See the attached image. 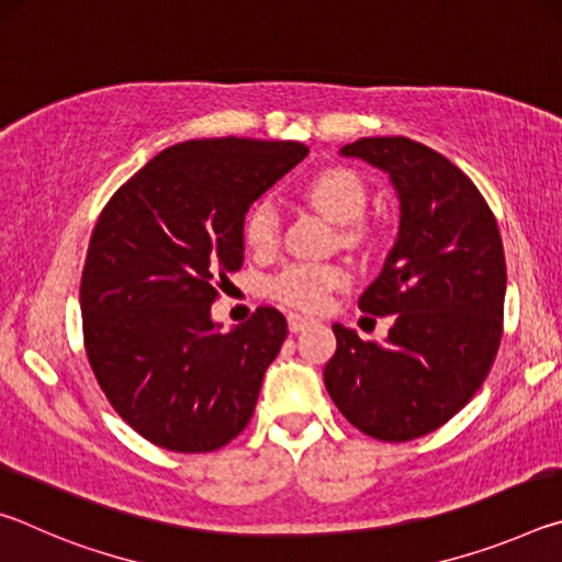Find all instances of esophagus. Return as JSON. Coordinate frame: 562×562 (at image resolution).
Segmentation results:
<instances>
[{"label": "esophagus", "instance_id": "esophagus-1", "mask_svg": "<svg viewBox=\"0 0 562 562\" xmlns=\"http://www.w3.org/2000/svg\"><path fill=\"white\" fill-rule=\"evenodd\" d=\"M288 325H290V331H294V335H297V331H302L304 327L312 325V319L297 315V312H292V315H288Z\"/></svg>", "mask_w": 562, "mask_h": 562}]
</instances>
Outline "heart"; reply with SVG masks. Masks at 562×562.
<instances>
[{"label":"heart","instance_id":"heart-1","mask_svg":"<svg viewBox=\"0 0 562 562\" xmlns=\"http://www.w3.org/2000/svg\"><path fill=\"white\" fill-rule=\"evenodd\" d=\"M302 195L327 215L331 223L345 225V243L357 245L367 237V227L359 223V215L367 205V188L361 178L349 168H325L307 178ZM245 240L252 250L270 252L278 243V211L270 201L252 205L245 221ZM347 282V272L339 265H292L274 280L272 290L282 302L300 310H322L329 300V292Z\"/></svg>","mask_w":562,"mask_h":562}]
</instances>
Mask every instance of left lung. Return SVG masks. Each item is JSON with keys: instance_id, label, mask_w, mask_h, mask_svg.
I'll return each instance as SVG.
<instances>
[{"instance_id": "8db88e82", "label": "left lung", "mask_w": 562, "mask_h": 562, "mask_svg": "<svg viewBox=\"0 0 562 562\" xmlns=\"http://www.w3.org/2000/svg\"><path fill=\"white\" fill-rule=\"evenodd\" d=\"M339 156L389 176L398 231L359 310L394 315L384 341L331 325L325 386L349 424L379 441H412L469 404L501 345L506 258L491 207L471 178L404 136L359 138Z\"/></svg>"}]
</instances>
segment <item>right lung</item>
I'll use <instances>...</instances> for the list:
<instances>
[{
	"instance_id": "right-lung-1",
	"label": "right lung",
	"mask_w": 562,
	"mask_h": 562,
	"mask_svg": "<svg viewBox=\"0 0 562 562\" xmlns=\"http://www.w3.org/2000/svg\"><path fill=\"white\" fill-rule=\"evenodd\" d=\"M307 154L297 140H183L123 183L93 227L87 355L119 416L160 449L215 451L252 418L288 319L260 307L223 331L211 304L243 268L250 205Z\"/></svg>"
}]
</instances>
